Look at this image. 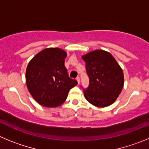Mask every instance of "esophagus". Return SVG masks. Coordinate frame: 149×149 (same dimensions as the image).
Listing matches in <instances>:
<instances>
[{
    "mask_svg": "<svg viewBox=\"0 0 149 149\" xmlns=\"http://www.w3.org/2000/svg\"><path fill=\"white\" fill-rule=\"evenodd\" d=\"M76 80H77V81H78V84H79V83H80V77H79V76H77V78H76Z\"/></svg>",
    "mask_w": 149,
    "mask_h": 149,
    "instance_id": "esophagus-1",
    "label": "esophagus"
}]
</instances>
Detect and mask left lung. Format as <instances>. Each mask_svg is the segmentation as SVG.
<instances>
[{
    "mask_svg": "<svg viewBox=\"0 0 149 149\" xmlns=\"http://www.w3.org/2000/svg\"><path fill=\"white\" fill-rule=\"evenodd\" d=\"M85 61L89 85L84 97L94 106L103 108L113 104L124 84L122 68L108 52L96 49L82 56Z\"/></svg>",
    "mask_w": 149,
    "mask_h": 149,
    "instance_id": "8db88e82",
    "label": "left lung"
}]
</instances>
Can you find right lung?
I'll return each instance as SVG.
<instances>
[{
	"instance_id": "add662e5",
	"label": "right lung",
	"mask_w": 149,
	"mask_h": 149,
	"mask_svg": "<svg viewBox=\"0 0 149 149\" xmlns=\"http://www.w3.org/2000/svg\"><path fill=\"white\" fill-rule=\"evenodd\" d=\"M67 53L59 48H47L36 54L26 70V82L35 100L54 108L66 100L68 92L78 84L70 78L65 66Z\"/></svg>"
}]
</instances>
